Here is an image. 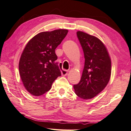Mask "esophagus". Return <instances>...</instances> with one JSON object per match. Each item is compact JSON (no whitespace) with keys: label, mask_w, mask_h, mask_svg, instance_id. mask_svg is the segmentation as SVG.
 Masks as SVG:
<instances>
[{"label":"esophagus","mask_w":131,"mask_h":131,"mask_svg":"<svg viewBox=\"0 0 131 131\" xmlns=\"http://www.w3.org/2000/svg\"><path fill=\"white\" fill-rule=\"evenodd\" d=\"M61 73H62V75L63 76H66L68 74V71L65 70V69H63V70L61 71Z\"/></svg>","instance_id":"esophagus-1"}]
</instances>
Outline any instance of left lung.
<instances>
[{"mask_svg":"<svg viewBox=\"0 0 131 131\" xmlns=\"http://www.w3.org/2000/svg\"><path fill=\"white\" fill-rule=\"evenodd\" d=\"M78 39L83 48L85 62L81 80L74 85L80 98L92 99L107 86L110 79L111 62L104 43L96 36L78 31Z\"/></svg>","mask_w":131,"mask_h":131,"instance_id":"obj_1","label":"left lung"}]
</instances>
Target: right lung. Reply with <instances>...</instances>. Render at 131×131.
I'll use <instances>...</instances> for the list:
<instances>
[{"label": "right lung", "mask_w": 131, "mask_h": 131, "mask_svg": "<svg viewBox=\"0 0 131 131\" xmlns=\"http://www.w3.org/2000/svg\"><path fill=\"white\" fill-rule=\"evenodd\" d=\"M68 32L67 29H57L39 33L26 44L18 68L24 88L31 95L38 96L46 93L61 75L55 49Z\"/></svg>", "instance_id": "right-lung-1"}]
</instances>
